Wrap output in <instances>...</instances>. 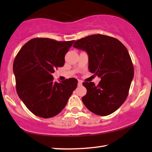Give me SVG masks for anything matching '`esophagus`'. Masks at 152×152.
Segmentation results:
<instances>
[{
	"instance_id": "34e87169",
	"label": "esophagus",
	"mask_w": 152,
	"mask_h": 152,
	"mask_svg": "<svg viewBox=\"0 0 152 152\" xmlns=\"http://www.w3.org/2000/svg\"><path fill=\"white\" fill-rule=\"evenodd\" d=\"M78 86H81V85H82V81H81V80H78Z\"/></svg>"
}]
</instances>
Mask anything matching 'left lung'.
<instances>
[{
    "instance_id": "1",
    "label": "left lung",
    "mask_w": 152,
    "mask_h": 152,
    "mask_svg": "<svg viewBox=\"0 0 152 152\" xmlns=\"http://www.w3.org/2000/svg\"><path fill=\"white\" fill-rule=\"evenodd\" d=\"M73 46L87 52L89 72L101 78L98 85L93 82L83 83L87 89L82 98L83 104L100 116L114 113L126 99L134 77L128 50L116 38L100 34L76 40Z\"/></svg>"
}]
</instances>
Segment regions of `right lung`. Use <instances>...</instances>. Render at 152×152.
Listing matches in <instances>:
<instances>
[{
  "label": "right lung",
  "mask_w": 152,
  "mask_h": 152,
  "mask_svg": "<svg viewBox=\"0 0 152 152\" xmlns=\"http://www.w3.org/2000/svg\"><path fill=\"white\" fill-rule=\"evenodd\" d=\"M74 42L34 38L15 56L13 70L18 95L36 116L50 118L57 115L76 88V78L57 83L52 75L54 69L64 65L65 55Z\"/></svg>",
  "instance_id": "add662e5"
}]
</instances>
